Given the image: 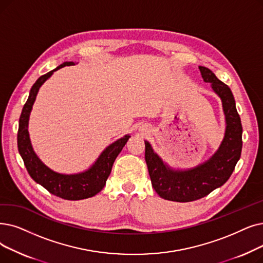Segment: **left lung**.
<instances>
[{
    "label": "left lung",
    "mask_w": 263,
    "mask_h": 263,
    "mask_svg": "<svg viewBox=\"0 0 263 263\" xmlns=\"http://www.w3.org/2000/svg\"><path fill=\"white\" fill-rule=\"evenodd\" d=\"M202 78L210 83L222 102L226 119L223 140L217 152L206 161L188 170L168 166L145 141V160L152 185L164 200L190 202L204 198L229 179L242 152V123L235 107L232 91L205 66H199Z\"/></svg>",
    "instance_id": "8db88e82"
}]
</instances>
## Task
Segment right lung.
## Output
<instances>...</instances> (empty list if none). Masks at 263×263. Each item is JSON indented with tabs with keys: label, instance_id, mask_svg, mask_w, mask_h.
<instances>
[{
	"label": "right lung",
	"instance_id": "add662e5",
	"mask_svg": "<svg viewBox=\"0 0 263 263\" xmlns=\"http://www.w3.org/2000/svg\"><path fill=\"white\" fill-rule=\"evenodd\" d=\"M74 62H63L54 70L41 76L30 90L29 98L22 108L19 118V128L17 135L18 151L24 160L28 173L34 181L47 189L52 195L62 198L64 200H83L96 196L104 188L106 180L110 174L114 162L117 156L122 151L123 146L127 144L129 134L122 136L121 139L111 143L101 153L96 162L88 170L76 174H61L54 172L47 165H45L41 159L37 157L30 141V135L28 131L29 118L32 110V106L35 102L36 96L41 86L47 81L59 68L64 66L74 65Z\"/></svg>",
	"mask_w": 263,
	"mask_h": 263
}]
</instances>
